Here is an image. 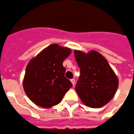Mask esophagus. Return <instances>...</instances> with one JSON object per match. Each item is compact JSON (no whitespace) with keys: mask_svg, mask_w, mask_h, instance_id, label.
Returning <instances> with one entry per match:
<instances>
[{"mask_svg":"<svg viewBox=\"0 0 134 134\" xmlns=\"http://www.w3.org/2000/svg\"><path fill=\"white\" fill-rule=\"evenodd\" d=\"M71 83H72V85L74 86V84H75V79H71Z\"/></svg>","mask_w":134,"mask_h":134,"instance_id":"obj_1","label":"esophagus"}]
</instances>
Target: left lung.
Listing matches in <instances>:
<instances>
[{
  "label": "left lung",
  "mask_w": 134,
  "mask_h": 134,
  "mask_svg": "<svg viewBox=\"0 0 134 134\" xmlns=\"http://www.w3.org/2000/svg\"><path fill=\"white\" fill-rule=\"evenodd\" d=\"M74 56L80 68V76L75 90L83 104L98 108L109 103L118 88V79L105 58L98 52L87 54L74 51Z\"/></svg>",
  "instance_id": "1"
}]
</instances>
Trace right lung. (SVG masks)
I'll return each instance as SVG.
<instances>
[{"instance_id":"1","label":"right lung","mask_w":134,"mask_h":134,"mask_svg":"<svg viewBox=\"0 0 134 134\" xmlns=\"http://www.w3.org/2000/svg\"><path fill=\"white\" fill-rule=\"evenodd\" d=\"M71 53V49L51 44L43 49L26 66L23 87L29 98L42 108L58 105L72 87L65 76L63 61Z\"/></svg>"}]
</instances>
